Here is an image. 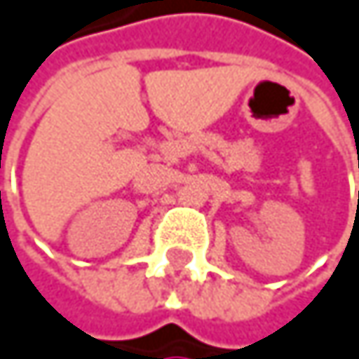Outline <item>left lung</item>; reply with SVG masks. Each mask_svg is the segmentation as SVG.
Listing matches in <instances>:
<instances>
[{"mask_svg": "<svg viewBox=\"0 0 359 359\" xmlns=\"http://www.w3.org/2000/svg\"><path fill=\"white\" fill-rule=\"evenodd\" d=\"M358 202H359V194H358Z\"/></svg>", "mask_w": 359, "mask_h": 359, "instance_id": "left-lung-1", "label": "left lung"}]
</instances>
